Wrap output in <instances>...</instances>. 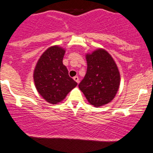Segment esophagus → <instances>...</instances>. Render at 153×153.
<instances>
[{
    "instance_id": "obj_1",
    "label": "esophagus",
    "mask_w": 153,
    "mask_h": 153,
    "mask_svg": "<svg viewBox=\"0 0 153 153\" xmlns=\"http://www.w3.org/2000/svg\"><path fill=\"white\" fill-rule=\"evenodd\" d=\"M73 79L75 80V82H76L78 84L79 83V78H78V76H75V77H74V78H73Z\"/></svg>"
}]
</instances>
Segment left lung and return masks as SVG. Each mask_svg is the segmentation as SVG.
Listing matches in <instances>:
<instances>
[{
	"mask_svg": "<svg viewBox=\"0 0 153 153\" xmlns=\"http://www.w3.org/2000/svg\"><path fill=\"white\" fill-rule=\"evenodd\" d=\"M88 67L85 78L78 85L89 104L96 107L107 104L115 97L120 84L117 65L104 49L86 54Z\"/></svg>",
	"mask_w": 153,
	"mask_h": 153,
	"instance_id": "1",
	"label": "left lung"
}]
</instances>
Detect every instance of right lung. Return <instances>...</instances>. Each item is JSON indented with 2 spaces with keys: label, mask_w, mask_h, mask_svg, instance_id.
<instances>
[{
  "label": "right lung",
  "mask_w": 153,
  "mask_h": 153,
  "mask_svg": "<svg viewBox=\"0 0 153 153\" xmlns=\"http://www.w3.org/2000/svg\"><path fill=\"white\" fill-rule=\"evenodd\" d=\"M65 50L59 46L48 48L36 65L33 80L38 93L48 103L56 104L77 86L62 63Z\"/></svg>",
  "instance_id": "add662e5"
}]
</instances>
